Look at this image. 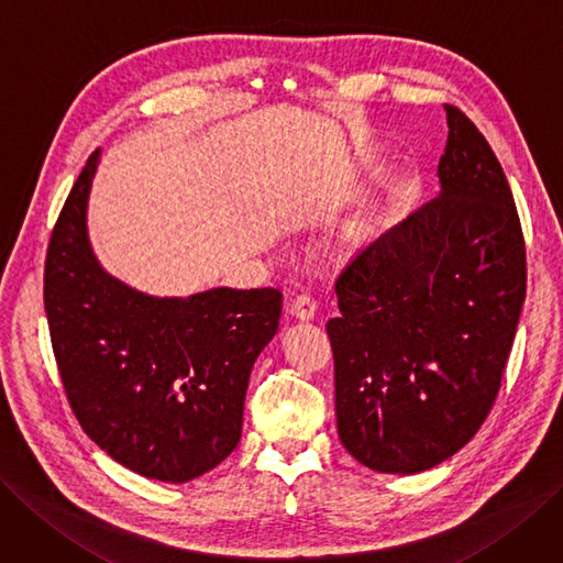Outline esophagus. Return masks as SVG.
Returning a JSON list of instances; mask_svg holds the SVG:
<instances>
[{
  "label": "esophagus",
  "instance_id": "esophagus-1",
  "mask_svg": "<svg viewBox=\"0 0 563 563\" xmlns=\"http://www.w3.org/2000/svg\"><path fill=\"white\" fill-rule=\"evenodd\" d=\"M316 310H318V303L310 299L308 295H299L292 306H289V313H292L297 320H313L316 318Z\"/></svg>",
  "mask_w": 563,
  "mask_h": 563
}]
</instances>
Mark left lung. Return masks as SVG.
Listing matches in <instances>:
<instances>
[{"mask_svg": "<svg viewBox=\"0 0 563 563\" xmlns=\"http://www.w3.org/2000/svg\"><path fill=\"white\" fill-rule=\"evenodd\" d=\"M445 113L441 195L360 250L327 322L339 439L378 473L433 468L473 439L527 297L508 178L475 124Z\"/></svg>", "mask_w": 563, "mask_h": 563, "instance_id": "obj_1", "label": "left lung"}]
</instances>
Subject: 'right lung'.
Masks as SVG:
<instances>
[{
    "instance_id": "add662e5",
    "label": "right lung",
    "mask_w": 563,
    "mask_h": 563,
    "mask_svg": "<svg viewBox=\"0 0 563 563\" xmlns=\"http://www.w3.org/2000/svg\"><path fill=\"white\" fill-rule=\"evenodd\" d=\"M101 151L80 172L53 229L44 303L69 404L118 464L187 483L241 441L245 389L276 336L278 289L211 287L153 297L103 271L88 236Z\"/></svg>"
}]
</instances>
